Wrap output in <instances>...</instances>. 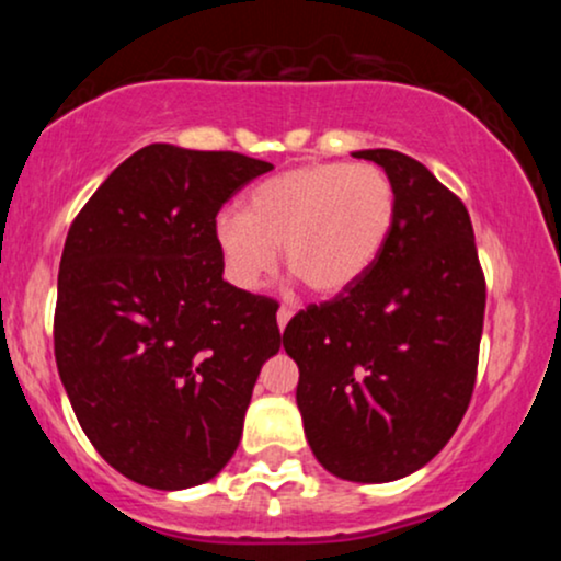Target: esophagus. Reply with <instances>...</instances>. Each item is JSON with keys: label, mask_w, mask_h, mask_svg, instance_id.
<instances>
[{"label": "esophagus", "mask_w": 561, "mask_h": 561, "mask_svg": "<svg viewBox=\"0 0 561 561\" xmlns=\"http://www.w3.org/2000/svg\"><path fill=\"white\" fill-rule=\"evenodd\" d=\"M289 319H293V308L279 306V311H276V324H279L282 332H285V327H287Z\"/></svg>", "instance_id": "esophagus-1"}]
</instances>
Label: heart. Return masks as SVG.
I'll return each instance as SVG.
<instances>
[{
	"instance_id": "1",
	"label": "heart",
	"mask_w": 561,
	"mask_h": 561,
	"mask_svg": "<svg viewBox=\"0 0 561 561\" xmlns=\"http://www.w3.org/2000/svg\"><path fill=\"white\" fill-rule=\"evenodd\" d=\"M396 221V190L371 163H308L250 192L244 214L221 210L214 240L234 287L259 289L279 261L313 293L337 295L375 266Z\"/></svg>"
}]
</instances>
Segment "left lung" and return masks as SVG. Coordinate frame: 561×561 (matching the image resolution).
<instances>
[{
  "mask_svg": "<svg viewBox=\"0 0 561 561\" xmlns=\"http://www.w3.org/2000/svg\"><path fill=\"white\" fill-rule=\"evenodd\" d=\"M396 190V221L353 287L289 319L308 446L334 478L392 482L443 450L465 416L485 313L474 231L420 160L358 150Z\"/></svg>",
  "mask_w": 561,
  "mask_h": 561,
  "instance_id": "left-lung-1",
  "label": "left lung"
}]
</instances>
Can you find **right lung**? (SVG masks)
<instances>
[{
	"label": "right lung",
	"mask_w": 561,
	"mask_h": 561,
	"mask_svg": "<svg viewBox=\"0 0 561 561\" xmlns=\"http://www.w3.org/2000/svg\"><path fill=\"white\" fill-rule=\"evenodd\" d=\"M240 152L147 145L76 216L57 274L55 362L96 454L128 480L184 491L242 437L276 302L224 279L221 205L272 171Z\"/></svg>",
	"instance_id": "add662e5"
}]
</instances>
